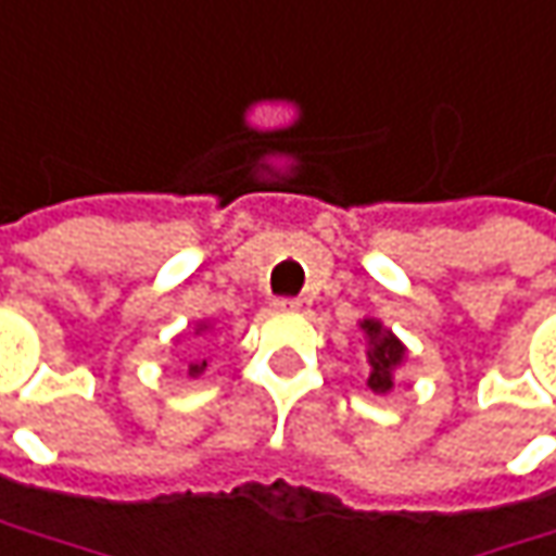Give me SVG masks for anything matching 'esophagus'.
<instances>
[{
    "mask_svg": "<svg viewBox=\"0 0 556 556\" xmlns=\"http://www.w3.org/2000/svg\"><path fill=\"white\" fill-rule=\"evenodd\" d=\"M277 305L282 311H302L305 305H308V299H279Z\"/></svg>",
    "mask_w": 556,
    "mask_h": 556,
    "instance_id": "esophagus-1",
    "label": "esophagus"
}]
</instances>
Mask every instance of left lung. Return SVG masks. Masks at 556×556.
<instances>
[{
    "label": "left lung",
    "mask_w": 556,
    "mask_h": 556,
    "mask_svg": "<svg viewBox=\"0 0 556 556\" xmlns=\"http://www.w3.org/2000/svg\"><path fill=\"white\" fill-rule=\"evenodd\" d=\"M368 337V365H371V375H368V387L375 393H390L393 390V371L403 365L406 358V345L400 343L380 320L375 317H365L358 324Z\"/></svg>",
    "instance_id": "left-lung-1"
}]
</instances>
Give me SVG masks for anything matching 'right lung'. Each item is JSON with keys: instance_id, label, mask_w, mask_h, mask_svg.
<instances>
[{"instance_id": "right-lung-1", "label": "right lung", "mask_w": 556, "mask_h": 556, "mask_svg": "<svg viewBox=\"0 0 556 556\" xmlns=\"http://www.w3.org/2000/svg\"><path fill=\"white\" fill-rule=\"evenodd\" d=\"M198 330H207V324H201ZM204 368H207V358H201V362H191V365H188V375L198 377V375H201V371H204Z\"/></svg>"}]
</instances>
